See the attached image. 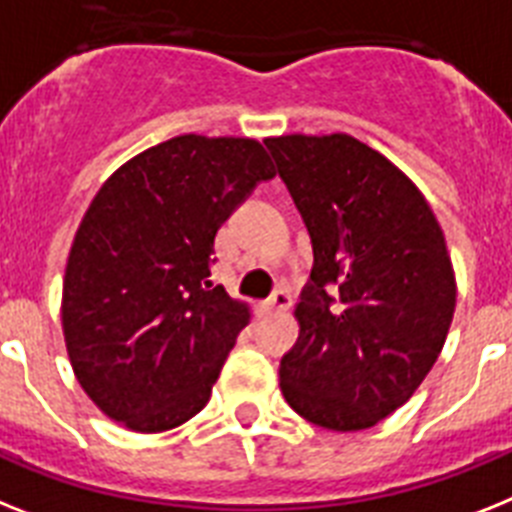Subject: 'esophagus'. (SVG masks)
I'll return each mask as SVG.
<instances>
[{"label": "esophagus", "mask_w": 512, "mask_h": 512, "mask_svg": "<svg viewBox=\"0 0 512 512\" xmlns=\"http://www.w3.org/2000/svg\"><path fill=\"white\" fill-rule=\"evenodd\" d=\"M290 303H293V295H290V290H274L272 298L269 301L261 303V311L264 314H272V311H285V308H290Z\"/></svg>", "instance_id": "1"}]
</instances>
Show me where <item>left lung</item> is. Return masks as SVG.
Here are the masks:
<instances>
[{"mask_svg": "<svg viewBox=\"0 0 512 512\" xmlns=\"http://www.w3.org/2000/svg\"><path fill=\"white\" fill-rule=\"evenodd\" d=\"M314 248L280 361L295 413L358 432L398 411L432 371L455 311V277L426 198L353 135L266 138Z\"/></svg>", "mask_w": 512, "mask_h": 512, "instance_id": "1", "label": "left lung"}]
</instances>
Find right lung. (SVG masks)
<instances>
[{"label":"right lung","mask_w":512,"mask_h":512,"mask_svg":"<svg viewBox=\"0 0 512 512\" xmlns=\"http://www.w3.org/2000/svg\"><path fill=\"white\" fill-rule=\"evenodd\" d=\"M272 177L251 138L177 135L101 185L67 259L62 329L80 387L109 418L164 432L209 403L248 324L209 280L214 238Z\"/></svg>","instance_id":"add662e5"}]
</instances>
